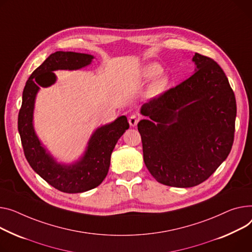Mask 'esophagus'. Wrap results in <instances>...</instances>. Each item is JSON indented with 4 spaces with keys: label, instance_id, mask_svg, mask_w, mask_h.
<instances>
[{
    "label": "esophagus",
    "instance_id": "34e87169",
    "mask_svg": "<svg viewBox=\"0 0 252 252\" xmlns=\"http://www.w3.org/2000/svg\"><path fill=\"white\" fill-rule=\"evenodd\" d=\"M139 121H140V119L138 117V115H136V114H132V115H130V116H129V119H128L129 126H136L138 125Z\"/></svg>",
    "mask_w": 252,
    "mask_h": 252
}]
</instances>
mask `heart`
<instances>
[{
    "instance_id": "1",
    "label": "heart",
    "mask_w": 252,
    "mask_h": 252,
    "mask_svg": "<svg viewBox=\"0 0 252 252\" xmlns=\"http://www.w3.org/2000/svg\"><path fill=\"white\" fill-rule=\"evenodd\" d=\"M161 71H162V69H161V66L159 64H157V63H149L142 70V72L140 74V80L142 82H147V81L152 80L157 75H159ZM167 84H168V79H167L164 76L159 77L152 84V86H151V88L149 90L150 95L151 96H157V95L161 94L165 90Z\"/></svg>"
}]
</instances>
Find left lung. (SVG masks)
I'll list each match as a JSON object with an SVG mask.
<instances>
[{"label": "left lung", "mask_w": 252, "mask_h": 252, "mask_svg": "<svg viewBox=\"0 0 252 252\" xmlns=\"http://www.w3.org/2000/svg\"><path fill=\"white\" fill-rule=\"evenodd\" d=\"M189 79L143 104L138 124L144 162L160 183L191 188L207 180L234 142L236 99L221 66L199 54Z\"/></svg>", "instance_id": "left-lung-1"}]
</instances>
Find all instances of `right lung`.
<instances>
[{
  "label": "right lung",
  "instance_id": "right-lung-1",
  "mask_svg": "<svg viewBox=\"0 0 252 252\" xmlns=\"http://www.w3.org/2000/svg\"><path fill=\"white\" fill-rule=\"evenodd\" d=\"M93 56L73 52H57L50 55L31 74L22 95L18 115V130L24 155L34 170L55 189L78 193L95 189L107 175L112 151L129 127L126 117L120 116L113 123L98 127L91 136L86 152L72 165L59 164L41 146L33 128V109L39 87H48L56 82L54 71L78 70L91 63Z\"/></svg>",
  "mask_w": 252,
  "mask_h": 252
}]
</instances>
